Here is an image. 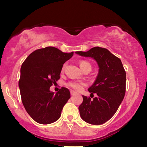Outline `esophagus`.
Wrapping results in <instances>:
<instances>
[{"instance_id": "esophagus-1", "label": "esophagus", "mask_w": 147, "mask_h": 147, "mask_svg": "<svg viewBox=\"0 0 147 147\" xmlns=\"http://www.w3.org/2000/svg\"><path fill=\"white\" fill-rule=\"evenodd\" d=\"M70 92H71V95H74V94H75L76 93L75 91H73V90H71Z\"/></svg>"}]
</instances>
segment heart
Wrapping results in <instances>:
<instances>
[{"instance_id": "b5f03b06", "label": "heart", "mask_w": 147, "mask_h": 147, "mask_svg": "<svg viewBox=\"0 0 147 147\" xmlns=\"http://www.w3.org/2000/svg\"><path fill=\"white\" fill-rule=\"evenodd\" d=\"M80 67L81 69L84 71V69L86 68H91V64L89 63L88 61H81L80 62ZM65 67V64H64L63 65V67H62V71H63ZM67 86L70 87V88H73V89L76 91H80L82 89L83 87L86 86V84L84 82L82 81H71L67 83Z\"/></svg>"}]
</instances>
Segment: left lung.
I'll list each match as a JSON object with an SVG mask.
<instances>
[{
	"label": "left lung",
	"instance_id": "8db88e82",
	"mask_svg": "<svg viewBox=\"0 0 147 147\" xmlns=\"http://www.w3.org/2000/svg\"><path fill=\"white\" fill-rule=\"evenodd\" d=\"M82 56L91 57L97 62L98 74L88 89L89 93L97 94L91 100L83 96L78 109L81 118L94 125L109 120L116 113L126 92V72L121 60L108 49L95 47L87 52L77 51Z\"/></svg>",
	"mask_w": 147,
	"mask_h": 147
}]
</instances>
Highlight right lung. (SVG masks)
<instances>
[{
  "mask_svg": "<svg viewBox=\"0 0 147 147\" xmlns=\"http://www.w3.org/2000/svg\"><path fill=\"white\" fill-rule=\"evenodd\" d=\"M74 53H65L53 47L34 51L22 64L19 87L27 113L39 124H48L60 117L70 91L61 88L55 94L50 88L60 78L63 65Z\"/></svg>",
  "mask_w": 147,
  "mask_h": 147,
  "instance_id": "1",
  "label": "right lung"
}]
</instances>
